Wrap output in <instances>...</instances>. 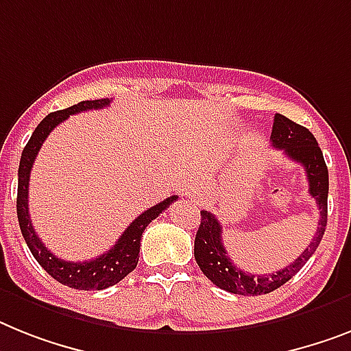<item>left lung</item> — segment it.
<instances>
[{
	"label": "left lung",
	"instance_id": "8db88e82",
	"mask_svg": "<svg viewBox=\"0 0 351 351\" xmlns=\"http://www.w3.org/2000/svg\"><path fill=\"white\" fill-rule=\"evenodd\" d=\"M271 141L274 149L283 150L287 158H291L292 161H296L305 169L306 179H308V193L314 197L315 204L319 208V222H317V231L312 242L291 265H287L278 273L254 276L251 273H244L239 265L231 262L228 251L222 245L221 222L217 221L213 213L202 210L201 226L197 230L195 245H193L197 265L201 267L202 274L219 289L240 294V296L269 294L289 282L315 253V249L325 234L326 221H328V169H326L325 158L314 134L283 114H276Z\"/></svg>",
	"mask_w": 351,
	"mask_h": 351
}]
</instances>
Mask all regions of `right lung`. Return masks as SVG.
<instances>
[{"instance_id":"right-lung-1","label":"right lung","mask_w":351,"mask_h":351,"mask_svg":"<svg viewBox=\"0 0 351 351\" xmlns=\"http://www.w3.org/2000/svg\"><path fill=\"white\" fill-rule=\"evenodd\" d=\"M109 106V98L102 100H86L77 106H71L62 111L50 112L45 120L40 121L34 134L23 149L21 161H19V172H17V221L25 237L28 249L34 254V258L46 273L55 278L62 285H68L78 291H102L107 287L117 285L129 273H132L140 260V242L143 237L145 228L154 221L159 213H163L173 201H178V195H170L169 199L158 202L156 206L145 210L140 217H136L130 222L129 228L123 231L118 242L112 245L107 253L100 254L98 258L88 262H66L57 258L51 251L37 237L34 226H32L30 213H28V181H30L32 165L36 161L40 145L50 136L55 127L68 120L69 114L89 111V109H102Z\"/></svg>"}]
</instances>
